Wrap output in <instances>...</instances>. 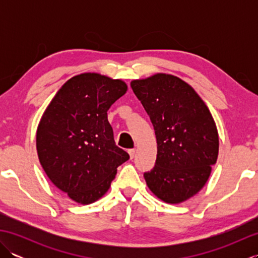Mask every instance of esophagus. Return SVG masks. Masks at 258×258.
Wrapping results in <instances>:
<instances>
[{
  "mask_svg": "<svg viewBox=\"0 0 258 258\" xmlns=\"http://www.w3.org/2000/svg\"><path fill=\"white\" fill-rule=\"evenodd\" d=\"M128 154H130V157H131V158H133V157H134V154H135V150H134V149L128 150Z\"/></svg>",
  "mask_w": 258,
  "mask_h": 258,
  "instance_id": "34e87169",
  "label": "esophagus"
}]
</instances>
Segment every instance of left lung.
<instances>
[{
    "label": "left lung",
    "instance_id": "8db88e82",
    "mask_svg": "<svg viewBox=\"0 0 258 258\" xmlns=\"http://www.w3.org/2000/svg\"><path fill=\"white\" fill-rule=\"evenodd\" d=\"M131 86L154 126L157 157L144 173L149 188L168 204H179L204 187L217 161V127L210 109L189 84L156 73Z\"/></svg>",
    "mask_w": 258,
    "mask_h": 258
}]
</instances>
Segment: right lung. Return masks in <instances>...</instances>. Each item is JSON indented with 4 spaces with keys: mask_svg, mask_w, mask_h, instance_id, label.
<instances>
[{
    "mask_svg": "<svg viewBox=\"0 0 258 258\" xmlns=\"http://www.w3.org/2000/svg\"><path fill=\"white\" fill-rule=\"evenodd\" d=\"M127 85L98 73L71 78L52 98L36 131V151L51 182L79 204L108 190L130 155L116 146L107 120L112 104Z\"/></svg>",
    "mask_w": 258,
    "mask_h": 258,
    "instance_id": "right-lung-1",
    "label": "right lung"
}]
</instances>
